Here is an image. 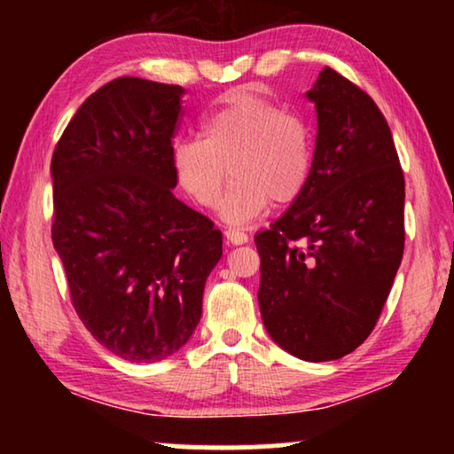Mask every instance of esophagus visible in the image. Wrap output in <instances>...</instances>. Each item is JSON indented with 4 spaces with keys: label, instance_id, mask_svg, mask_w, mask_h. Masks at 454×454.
Wrapping results in <instances>:
<instances>
[{
    "label": "esophagus",
    "instance_id": "1",
    "mask_svg": "<svg viewBox=\"0 0 454 454\" xmlns=\"http://www.w3.org/2000/svg\"><path fill=\"white\" fill-rule=\"evenodd\" d=\"M224 234H226V240H228L230 244L240 246V244L248 242V234H246L244 230H240V228H228Z\"/></svg>",
    "mask_w": 454,
    "mask_h": 454
}]
</instances>
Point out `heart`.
Masks as SVG:
<instances>
[{
  "label": "heart",
  "mask_w": 454,
  "mask_h": 454,
  "mask_svg": "<svg viewBox=\"0 0 454 454\" xmlns=\"http://www.w3.org/2000/svg\"><path fill=\"white\" fill-rule=\"evenodd\" d=\"M172 166L180 186L204 208L218 204L228 176H234L220 212L242 226L272 202L284 208L304 194L314 170V134L298 114L236 90L206 116L202 140L176 142Z\"/></svg>",
  "instance_id": "obj_1"
}]
</instances>
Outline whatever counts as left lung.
Segmentation results:
<instances>
[{
	"label": "left lung",
	"instance_id": "8db88e82",
	"mask_svg": "<svg viewBox=\"0 0 454 454\" xmlns=\"http://www.w3.org/2000/svg\"><path fill=\"white\" fill-rule=\"evenodd\" d=\"M318 134L309 188L254 242L258 304L284 350L336 360L379 322L404 252V176L374 99L333 67L306 91Z\"/></svg>",
	"mask_w": 454,
	"mask_h": 454
}]
</instances>
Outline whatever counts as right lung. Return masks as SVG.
Here are the masks:
<instances>
[{
  "instance_id": "add662e5",
  "label": "right lung",
  "mask_w": 454,
  "mask_h": 454,
  "mask_svg": "<svg viewBox=\"0 0 454 454\" xmlns=\"http://www.w3.org/2000/svg\"><path fill=\"white\" fill-rule=\"evenodd\" d=\"M184 88L116 78L75 112L51 156V240L91 336L132 363L188 342L222 258L214 222L172 194Z\"/></svg>"
}]
</instances>
